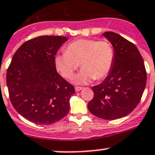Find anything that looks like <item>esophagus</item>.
Wrapping results in <instances>:
<instances>
[{
  "mask_svg": "<svg viewBox=\"0 0 155 155\" xmlns=\"http://www.w3.org/2000/svg\"><path fill=\"white\" fill-rule=\"evenodd\" d=\"M82 89H83V87H79V86H76V87H75V91H76V92L80 91L82 90Z\"/></svg>",
  "mask_w": 155,
  "mask_h": 155,
  "instance_id": "esophagus-1",
  "label": "esophagus"
}]
</instances>
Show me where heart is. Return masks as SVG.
Masks as SVG:
<instances>
[{
    "label": "heart",
    "mask_w": 155,
    "mask_h": 155,
    "mask_svg": "<svg viewBox=\"0 0 155 155\" xmlns=\"http://www.w3.org/2000/svg\"><path fill=\"white\" fill-rule=\"evenodd\" d=\"M115 51L108 40L79 39L69 43L66 51L58 53L54 64L65 79H72L80 64L82 69L74 78L76 84H86L106 78L112 70Z\"/></svg>",
    "instance_id": "1"
}]
</instances>
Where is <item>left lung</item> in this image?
Listing matches in <instances>:
<instances>
[{
    "label": "left lung",
    "instance_id": "1",
    "mask_svg": "<svg viewBox=\"0 0 155 155\" xmlns=\"http://www.w3.org/2000/svg\"><path fill=\"white\" fill-rule=\"evenodd\" d=\"M103 36L113 46L114 64L102 83L92 87L94 96L87 108L98 118L115 120L130 113L140 102L146 85V70L134 43L112 31Z\"/></svg>",
    "mask_w": 155,
    "mask_h": 155
}]
</instances>
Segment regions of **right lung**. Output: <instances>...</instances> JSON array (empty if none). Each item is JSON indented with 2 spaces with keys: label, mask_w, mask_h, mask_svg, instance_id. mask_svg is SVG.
Segmentation results:
<instances>
[{
  "label": "right lung",
  "mask_w": 155,
  "mask_h": 155,
  "mask_svg": "<svg viewBox=\"0 0 155 155\" xmlns=\"http://www.w3.org/2000/svg\"><path fill=\"white\" fill-rule=\"evenodd\" d=\"M67 40L60 36L28 40L15 51L7 69L11 104L31 122L54 124L68 115L75 88L57 73L54 64V56Z\"/></svg>",
  "instance_id": "add662e5"
}]
</instances>
